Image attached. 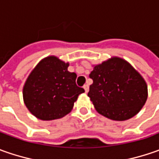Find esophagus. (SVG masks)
I'll use <instances>...</instances> for the list:
<instances>
[{"label": "esophagus", "instance_id": "1", "mask_svg": "<svg viewBox=\"0 0 159 159\" xmlns=\"http://www.w3.org/2000/svg\"><path fill=\"white\" fill-rule=\"evenodd\" d=\"M83 88H84V89H85V92H86V93H88V92H89V85H88V84L84 85V87H83Z\"/></svg>", "mask_w": 159, "mask_h": 159}]
</instances>
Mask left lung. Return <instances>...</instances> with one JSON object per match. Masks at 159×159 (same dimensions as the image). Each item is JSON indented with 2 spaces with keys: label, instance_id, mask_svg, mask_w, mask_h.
I'll return each instance as SVG.
<instances>
[{
  "label": "left lung",
  "instance_id": "8db88e82",
  "mask_svg": "<svg viewBox=\"0 0 159 159\" xmlns=\"http://www.w3.org/2000/svg\"><path fill=\"white\" fill-rule=\"evenodd\" d=\"M93 84L88 96L97 112L108 119L124 121L135 116L148 98L143 76L123 58L112 57L93 65Z\"/></svg>",
  "mask_w": 159,
  "mask_h": 159
}]
</instances>
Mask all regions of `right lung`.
I'll return each instance as SVG.
<instances>
[{
  "mask_svg": "<svg viewBox=\"0 0 159 159\" xmlns=\"http://www.w3.org/2000/svg\"><path fill=\"white\" fill-rule=\"evenodd\" d=\"M69 63L56 56L43 58L31 71L23 88L28 111L41 120L61 119L70 113L79 95L85 92L76 85L77 74Z\"/></svg>",
  "mask_w": 159,
  "mask_h": 159,
  "instance_id": "obj_1",
  "label": "right lung"
}]
</instances>
